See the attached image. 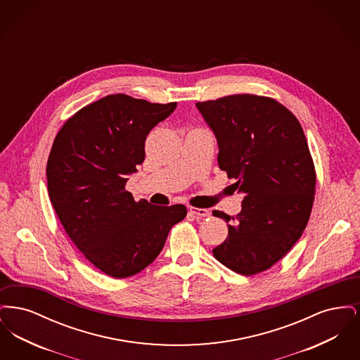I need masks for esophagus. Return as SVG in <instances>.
Segmentation results:
<instances>
[{
    "mask_svg": "<svg viewBox=\"0 0 360 360\" xmlns=\"http://www.w3.org/2000/svg\"><path fill=\"white\" fill-rule=\"evenodd\" d=\"M190 213L197 216V217H209L210 212L207 209H202V207H190Z\"/></svg>",
    "mask_w": 360,
    "mask_h": 360,
    "instance_id": "esophagus-1",
    "label": "esophagus"
}]
</instances>
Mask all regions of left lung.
Listing matches in <instances>:
<instances>
[{"label": "left lung", "instance_id": "8db88e82", "mask_svg": "<svg viewBox=\"0 0 360 360\" xmlns=\"http://www.w3.org/2000/svg\"><path fill=\"white\" fill-rule=\"evenodd\" d=\"M219 144V167L244 195L239 214L214 210L228 238L214 257L243 275L270 269L301 238L311 212L316 172L300 121L269 97L235 94L195 103Z\"/></svg>", "mask_w": 360, "mask_h": 360}]
</instances>
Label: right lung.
<instances>
[{"label":"right lung","instance_id":"obj_1","mask_svg":"<svg viewBox=\"0 0 360 360\" xmlns=\"http://www.w3.org/2000/svg\"><path fill=\"white\" fill-rule=\"evenodd\" d=\"M175 108L110 94L78 110L53 140L47 162L52 206L86 259L113 278L151 264L188 213L184 205L136 202L125 190L146 158L147 135Z\"/></svg>","mask_w":360,"mask_h":360}]
</instances>
